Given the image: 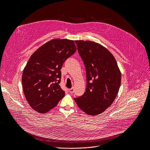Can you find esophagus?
<instances>
[{
    "label": "esophagus",
    "instance_id": "obj_1",
    "mask_svg": "<svg viewBox=\"0 0 150 150\" xmlns=\"http://www.w3.org/2000/svg\"><path fill=\"white\" fill-rule=\"evenodd\" d=\"M69 93H70V94H73V93H74V89L73 88L70 89H69Z\"/></svg>",
    "mask_w": 150,
    "mask_h": 150
}]
</instances>
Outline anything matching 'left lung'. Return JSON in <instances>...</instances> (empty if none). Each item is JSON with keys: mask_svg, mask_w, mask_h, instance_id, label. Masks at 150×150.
I'll use <instances>...</instances> for the list:
<instances>
[{"mask_svg": "<svg viewBox=\"0 0 150 150\" xmlns=\"http://www.w3.org/2000/svg\"><path fill=\"white\" fill-rule=\"evenodd\" d=\"M86 69V89L74 98L77 105L89 115L105 112L118 93L121 75L115 57L102 45L91 41L75 40Z\"/></svg>", "mask_w": 150, "mask_h": 150, "instance_id": "8db88e82", "label": "left lung"}]
</instances>
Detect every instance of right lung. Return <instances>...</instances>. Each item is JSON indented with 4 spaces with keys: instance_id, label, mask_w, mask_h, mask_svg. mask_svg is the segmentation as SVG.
I'll return each instance as SVG.
<instances>
[{
    "instance_id": "obj_1",
    "label": "right lung",
    "mask_w": 150,
    "mask_h": 150,
    "mask_svg": "<svg viewBox=\"0 0 150 150\" xmlns=\"http://www.w3.org/2000/svg\"><path fill=\"white\" fill-rule=\"evenodd\" d=\"M76 50L74 40L53 39L32 54L22 75L23 92L29 105L45 113L65 96L59 83L63 63Z\"/></svg>"
}]
</instances>
